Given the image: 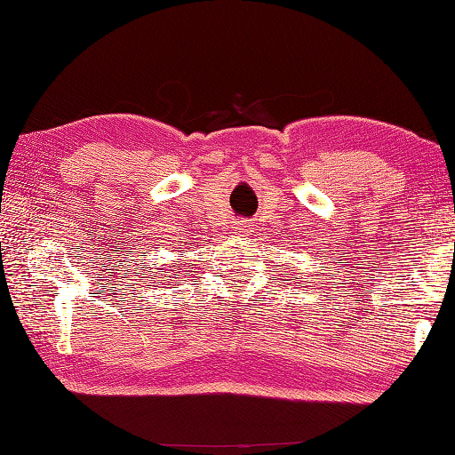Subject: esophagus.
<instances>
[{
  "label": "esophagus",
  "mask_w": 455,
  "mask_h": 455,
  "mask_svg": "<svg viewBox=\"0 0 455 455\" xmlns=\"http://www.w3.org/2000/svg\"><path fill=\"white\" fill-rule=\"evenodd\" d=\"M233 228H235V233L243 235V236H248L250 233H252V225H250V220H246V219H236Z\"/></svg>",
  "instance_id": "34e87169"
}]
</instances>
